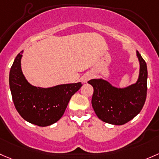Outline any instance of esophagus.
Masks as SVG:
<instances>
[{"instance_id":"34e87169","label":"esophagus","mask_w":159,"mask_h":159,"mask_svg":"<svg viewBox=\"0 0 159 159\" xmlns=\"http://www.w3.org/2000/svg\"><path fill=\"white\" fill-rule=\"evenodd\" d=\"M91 78H92V75H91V74H87V75H85L84 76H83V78H82L83 82H84V83L88 82V80L91 79Z\"/></svg>"}]
</instances>
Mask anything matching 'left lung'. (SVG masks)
I'll return each mask as SVG.
<instances>
[{
	"label": "left lung",
	"instance_id": "left-lung-1",
	"mask_svg": "<svg viewBox=\"0 0 159 159\" xmlns=\"http://www.w3.org/2000/svg\"><path fill=\"white\" fill-rule=\"evenodd\" d=\"M139 72L136 82L124 88H117L103 78L88 81L93 88L91 100L98 117L105 123L123 125L140 113L146 99L148 71L146 61L138 51Z\"/></svg>",
	"mask_w": 159,
	"mask_h": 159
}]
</instances>
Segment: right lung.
Returning <instances> with one entry per match:
<instances>
[{
    "instance_id": "obj_1",
    "label": "right lung",
    "mask_w": 159,
    "mask_h": 159,
    "mask_svg": "<svg viewBox=\"0 0 159 159\" xmlns=\"http://www.w3.org/2000/svg\"><path fill=\"white\" fill-rule=\"evenodd\" d=\"M23 50L16 56L9 75L14 106L26 121L39 126L56 123L64 114L70 99L82 86L81 82L58 84L49 88L32 85L21 68Z\"/></svg>"
}]
</instances>
